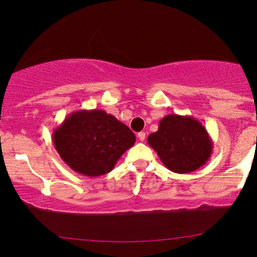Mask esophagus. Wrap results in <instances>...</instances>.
Wrapping results in <instances>:
<instances>
[{"mask_svg": "<svg viewBox=\"0 0 257 257\" xmlns=\"http://www.w3.org/2000/svg\"><path fill=\"white\" fill-rule=\"evenodd\" d=\"M138 138H139L140 142H144V140H145V138H146V133L145 132H139L138 133Z\"/></svg>", "mask_w": 257, "mask_h": 257, "instance_id": "34e87169", "label": "esophagus"}]
</instances>
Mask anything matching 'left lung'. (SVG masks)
<instances>
[{
	"instance_id": "obj_1",
	"label": "left lung",
	"mask_w": 257,
	"mask_h": 257,
	"mask_svg": "<svg viewBox=\"0 0 257 257\" xmlns=\"http://www.w3.org/2000/svg\"><path fill=\"white\" fill-rule=\"evenodd\" d=\"M147 144L161 163L174 173L185 174L203 166L213 152V142L205 126L191 115L168 114L151 133Z\"/></svg>"
}]
</instances>
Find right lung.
Wrapping results in <instances>:
<instances>
[{
    "mask_svg": "<svg viewBox=\"0 0 257 257\" xmlns=\"http://www.w3.org/2000/svg\"><path fill=\"white\" fill-rule=\"evenodd\" d=\"M52 143L71 170L94 178L113 170L136 136L112 114L94 108L69 114L54 128Z\"/></svg>",
    "mask_w": 257,
    "mask_h": 257,
    "instance_id": "1",
    "label": "right lung"
}]
</instances>
